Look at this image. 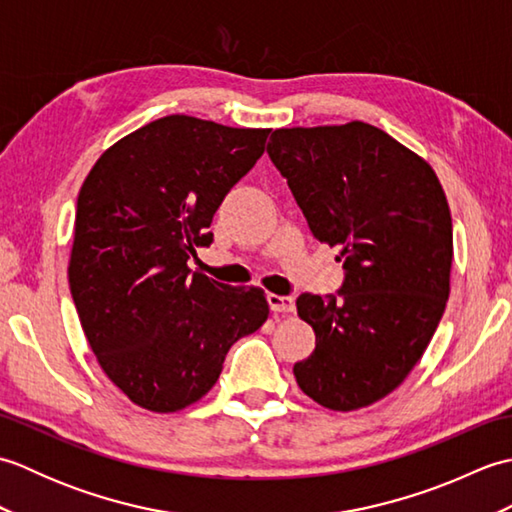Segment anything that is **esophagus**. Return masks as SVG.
I'll use <instances>...</instances> for the list:
<instances>
[{
	"label": "esophagus",
	"instance_id": "34e87169",
	"mask_svg": "<svg viewBox=\"0 0 512 512\" xmlns=\"http://www.w3.org/2000/svg\"><path fill=\"white\" fill-rule=\"evenodd\" d=\"M268 306L273 312H295V299L288 295H268Z\"/></svg>",
	"mask_w": 512,
	"mask_h": 512
}]
</instances>
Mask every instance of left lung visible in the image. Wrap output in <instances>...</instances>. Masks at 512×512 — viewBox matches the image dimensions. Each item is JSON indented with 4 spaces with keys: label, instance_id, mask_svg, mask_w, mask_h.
I'll return each mask as SVG.
<instances>
[{
    "label": "left lung",
    "instance_id": "8db88e82",
    "mask_svg": "<svg viewBox=\"0 0 512 512\" xmlns=\"http://www.w3.org/2000/svg\"><path fill=\"white\" fill-rule=\"evenodd\" d=\"M268 156L345 268L339 297L297 299L317 345L292 372L325 409L372 405L409 376L447 308V195L427 160L361 121L275 129Z\"/></svg>",
    "mask_w": 512,
    "mask_h": 512
}]
</instances>
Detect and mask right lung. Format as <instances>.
<instances>
[{
  "label": "right lung",
  "instance_id": "1",
  "mask_svg": "<svg viewBox=\"0 0 512 512\" xmlns=\"http://www.w3.org/2000/svg\"><path fill=\"white\" fill-rule=\"evenodd\" d=\"M270 129L173 114L127 134L76 200L70 292L107 378L134 405L171 413L198 402L226 352L268 319L262 288L193 273L233 184L253 169Z\"/></svg>",
  "mask_w": 512,
  "mask_h": 512
}]
</instances>
